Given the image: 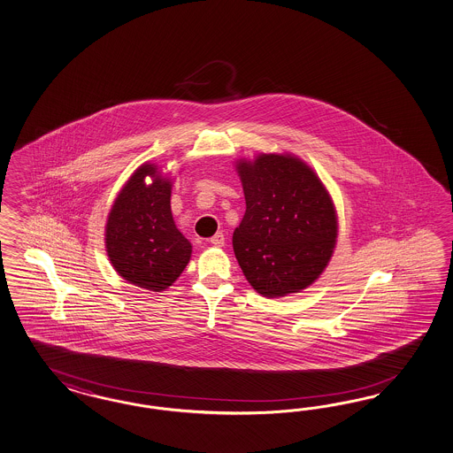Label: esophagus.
<instances>
[{
    "label": "esophagus",
    "instance_id": "34e87169",
    "mask_svg": "<svg viewBox=\"0 0 453 453\" xmlns=\"http://www.w3.org/2000/svg\"><path fill=\"white\" fill-rule=\"evenodd\" d=\"M224 242H226V237H224V234L222 233L214 234V235L211 237V244H212V246L222 247L224 246Z\"/></svg>",
    "mask_w": 453,
    "mask_h": 453
}]
</instances>
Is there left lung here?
Wrapping results in <instances>:
<instances>
[{
  "label": "left lung",
  "mask_w": 453,
  "mask_h": 453,
  "mask_svg": "<svg viewBox=\"0 0 453 453\" xmlns=\"http://www.w3.org/2000/svg\"><path fill=\"white\" fill-rule=\"evenodd\" d=\"M246 212L233 234L235 259L264 297H284L316 282L337 242L334 201L314 169L294 154L239 159Z\"/></svg>",
  "instance_id": "1"
}]
</instances>
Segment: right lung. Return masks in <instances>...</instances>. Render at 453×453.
<instances>
[{"mask_svg": "<svg viewBox=\"0 0 453 453\" xmlns=\"http://www.w3.org/2000/svg\"><path fill=\"white\" fill-rule=\"evenodd\" d=\"M171 189L173 180L157 165H139L118 192L104 229L114 271L152 292L173 286L191 259V242L173 219Z\"/></svg>", "mask_w": 453, "mask_h": 453, "instance_id": "obj_1", "label": "right lung"}]
</instances>
